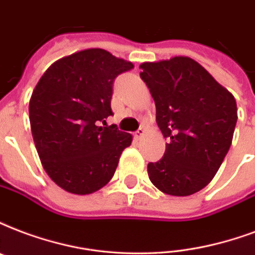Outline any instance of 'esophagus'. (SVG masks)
Returning <instances> with one entry per match:
<instances>
[{
	"instance_id": "34e87169",
	"label": "esophagus",
	"mask_w": 255,
	"mask_h": 255,
	"mask_svg": "<svg viewBox=\"0 0 255 255\" xmlns=\"http://www.w3.org/2000/svg\"><path fill=\"white\" fill-rule=\"evenodd\" d=\"M133 135H135L136 139H141V137L145 135V129L144 128H139V129H137V131H136Z\"/></svg>"
}]
</instances>
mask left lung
<instances>
[{"mask_svg":"<svg viewBox=\"0 0 255 255\" xmlns=\"http://www.w3.org/2000/svg\"><path fill=\"white\" fill-rule=\"evenodd\" d=\"M140 77L156 106V123L168 139L159 162L148 163V178L167 195L187 197L213 180L236 129L233 93L186 56L140 64Z\"/></svg>","mask_w":255,"mask_h":255,"instance_id":"obj_1","label":"left lung"}]
</instances>
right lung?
Segmentation results:
<instances>
[{
  "instance_id": "obj_1",
  "label": "right lung",
  "mask_w": 255,
  "mask_h": 255,
  "mask_svg": "<svg viewBox=\"0 0 255 255\" xmlns=\"http://www.w3.org/2000/svg\"><path fill=\"white\" fill-rule=\"evenodd\" d=\"M132 68L131 61L91 48L54 61L38 80L29 120L42 167L58 187L87 195L112 179L132 135L99 124L112 115L115 79Z\"/></svg>"
}]
</instances>
